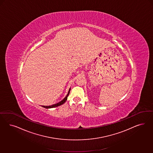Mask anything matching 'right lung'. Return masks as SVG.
<instances>
[{
  "label": "right lung",
  "instance_id": "1",
  "mask_svg": "<svg viewBox=\"0 0 153 153\" xmlns=\"http://www.w3.org/2000/svg\"><path fill=\"white\" fill-rule=\"evenodd\" d=\"M70 90H71V88H70V89H69V91H68V92L67 95H66V97H65L62 100H61V101L59 102H58V103H56V104H53V105H50V106H44V105H42V107H44V108H46V109H49V108H55V107H58V106H60L61 105L63 104L65 102H66V100H67V97H68V96L69 95Z\"/></svg>",
  "mask_w": 153,
  "mask_h": 153
}]
</instances>
